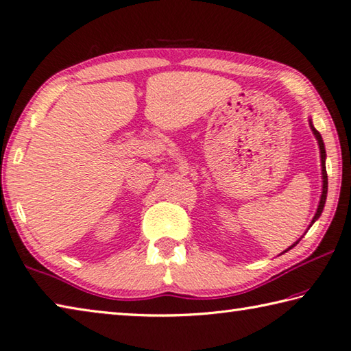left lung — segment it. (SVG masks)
<instances>
[{
	"mask_svg": "<svg viewBox=\"0 0 351 351\" xmlns=\"http://www.w3.org/2000/svg\"><path fill=\"white\" fill-rule=\"evenodd\" d=\"M310 127H311V130H313V133H315V136H316V139H317V144H319V150H321V165H322V195H321V201H319V207H317V212H316V215H315V218H313V221H311V224H313V222L319 218L321 216V213H322V210H324V204H326V199H327V189H328V180H327V170H326V147H324V141H322V136L319 135V132H317L315 127H313V124L310 123ZM298 244V242H295V244H293L290 248H293ZM290 248H287L285 252H289Z\"/></svg>",
	"mask_w": 351,
	"mask_h": 351,
	"instance_id": "1",
	"label": "left lung"
}]
</instances>
